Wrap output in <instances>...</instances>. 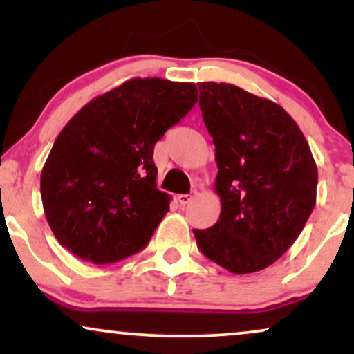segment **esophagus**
Wrapping results in <instances>:
<instances>
[{
	"instance_id": "34e87169",
	"label": "esophagus",
	"mask_w": 354,
	"mask_h": 354,
	"mask_svg": "<svg viewBox=\"0 0 354 354\" xmlns=\"http://www.w3.org/2000/svg\"><path fill=\"white\" fill-rule=\"evenodd\" d=\"M193 194H178V201H180L181 206H186L188 203L193 200Z\"/></svg>"
}]
</instances>
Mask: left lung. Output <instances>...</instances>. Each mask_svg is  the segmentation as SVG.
Wrapping results in <instances>:
<instances>
[{
    "label": "left lung",
    "instance_id": "1",
    "mask_svg": "<svg viewBox=\"0 0 354 354\" xmlns=\"http://www.w3.org/2000/svg\"><path fill=\"white\" fill-rule=\"evenodd\" d=\"M214 143L221 214L193 230L201 253L234 274L273 265L316 205L318 168L306 138L279 104L234 84L198 83Z\"/></svg>",
    "mask_w": 354,
    "mask_h": 354
}]
</instances>
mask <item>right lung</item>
Instances as JSON below:
<instances>
[{
  "instance_id": "obj_1",
  "label": "right lung",
  "mask_w": 354,
  "mask_h": 354,
  "mask_svg": "<svg viewBox=\"0 0 354 354\" xmlns=\"http://www.w3.org/2000/svg\"><path fill=\"white\" fill-rule=\"evenodd\" d=\"M196 101L194 83L133 78L68 121L41 171L44 216L61 246L106 265L148 245L171 200L156 188L154 145Z\"/></svg>"
}]
</instances>
